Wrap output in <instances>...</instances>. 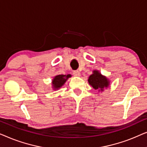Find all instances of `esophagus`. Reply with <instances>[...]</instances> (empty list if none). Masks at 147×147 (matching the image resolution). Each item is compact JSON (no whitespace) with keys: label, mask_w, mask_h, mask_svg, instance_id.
<instances>
[{"label":"esophagus","mask_w":147,"mask_h":147,"mask_svg":"<svg viewBox=\"0 0 147 147\" xmlns=\"http://www.w3.org/2000/svg\"><path fill=\"white\" fill-rule=\"evenodd\" d=\"M73 74L74 76H76V77H79V76H80V72L79 71H74L73 72Z\"/></svg>","instance_id":"34e87169"}]
</instances>
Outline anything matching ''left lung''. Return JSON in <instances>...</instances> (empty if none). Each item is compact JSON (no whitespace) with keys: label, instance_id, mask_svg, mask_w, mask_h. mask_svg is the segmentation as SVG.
Here are the masks:
<instances>
[{"label":"left lung","instance_id":"obj_1","mask_svg":"<svg viewBox=\"0 0 147 147\" xmlns=\"http://www.w3.org/2000/svg\"><path fill=\"white\" fill-rule=\"evenodd\" d=\"M88 83L94 89L102 92L104 88H107L110 86V81L106 76H102L98 70H94L93 74L88 78Z\"/></svg>","mask_w":147,"mask_h":147}]
</instances>
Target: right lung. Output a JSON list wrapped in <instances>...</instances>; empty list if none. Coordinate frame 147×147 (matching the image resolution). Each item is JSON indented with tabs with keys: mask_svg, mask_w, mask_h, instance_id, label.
Here are the masks:
<instances>
[{
	"mask_svg": "<svg viewBox=\"0 0 147 147\" xmlns=\"http://www.w3.org/2000/svg\"><path fill=\"white\" fill-rule=\"evenodd\" d=\"M71 76L70 74L67 75H57L54 77L52 80V86H53V90H58L60 88L63 86V84L65 83L68 78H71Z\"/></svg>",
	"mask_w": 147,
	"mask_h": 147,
	"instance_id": "right-lung-1",
	"label": "right lung"
}]
</instances>
